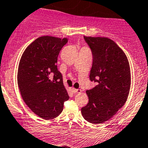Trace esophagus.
I'll use <instances>...</instances> for the list:
<instances>
[{"label":"esophagus","mask_w":148,"mask_h":148,"mask_svg":"<svg viewBox=\"0 0 148 148\" xmlns=\"http://www.w3.org/2000/svg\"><path fill=\"white\" fill-rule=\"evenodd\" d=\"M72 92L74 93H80L82 92V90L80 89H75V88H72Z\"/></svg>","instance_id":"esophagus-1"}]
</instances>
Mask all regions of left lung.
Here are the masks:
<instances>
[{"label":"left lung","mask_w":148,"mask_h":148,"mask_svg":"<svg viewBox=\"0 0 148 148\" xmlns=\"http://www.w3.org/2000/svg\"><path fill=\"white\" fill-rule=\"evenodd\" d=\"M92 53L90 79L97 83L87 90L89 103L82 108L86 121L102 124L112 118L126 103L131 86L129 61L112 40L101 37H84Z\"/></svg>","instance_id":"obj_1"}]
</instances>
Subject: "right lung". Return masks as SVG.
Masks as SVG:
<instances>
[{
  "label": "right lung",
  "instance_id": "obj_1",
  "mask_svg": "<svg viewBox=\"0 0 148 148\" xmlns=\"http://www.w3.org/2000/svg\"><path fill=\"white\" fill-rule=\"evenodd\" d=\"M67 38L42 36L23 53L17 82L21 97L33 113L43 119L58 116L69 96L57 69L58 56Z\"/></svg>",
  "mask_w": 148,
  "mask_h": 148
}]
</instances>
